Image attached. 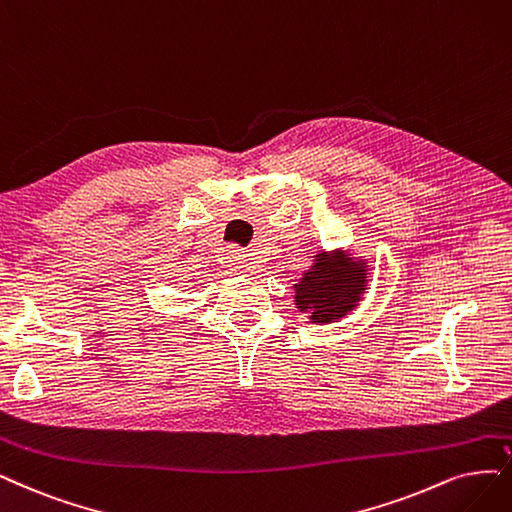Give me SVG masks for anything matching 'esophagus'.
<instances>
[{
	"label": "esophagus",
	"mask_w": 512,
	"mask_h": 512,
	"mask_svg": "<svg viewBox=\"0 0 512 512\" xmlns=\"http://www.w3.org/2000/svg\"><path fill=\"white\" fill-rule=\"evenodd\" d=\"M227 261L232 263V268H244V263H246V255H240V253L232 251L230 255H227Z\"/></svg>",
	"instance_id": "esophagus-1"
}]
</instances>
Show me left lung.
Returning a JSON list of instances; mask_svg holds the SVG:
<instances>
[{"mask_svg": "<svg viewBox=\"0 0 512 512\" xmlns=\"http://www.w3.org/2000/svg\"><path fill=\"white\" fill-rule=\"evenodd\" d=\"M367 272L365 261L344 253H318L314 266L295 285V306L310 312L312 323H337L363 299Z\"/></svg>", "mask_w": 512, "mask_h": 512, "instance_id": "left-lung-1", "label": "left lung"}]
</instances>
